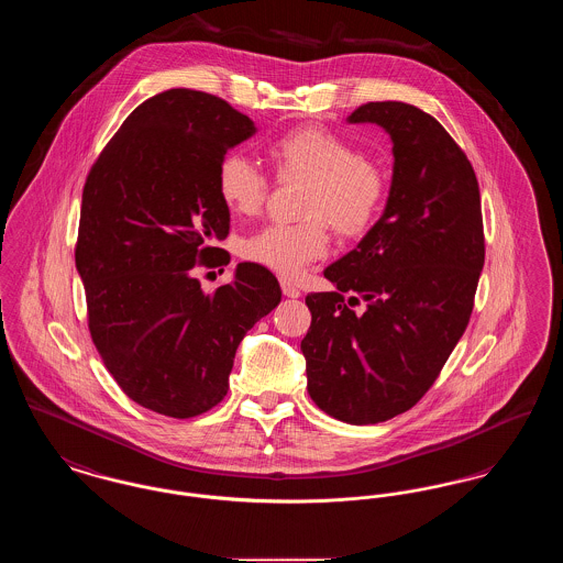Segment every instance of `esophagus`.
Returning <instances> with one entry per match:
<instances>
[{"mask_svg": "<svg viewBox=\"0 0 563 563\" xmlns=\"http://www.w3.org/2000/svg\"><path fill=\"white\" fill-rule=\"evenodd\" d=\"M280 289H283V294L287 295V297H299V289L295 287L291 280H287V278H280Z\"/></svg>", "mask_w": 563, "mask_h": 563, "instance_id": "obj_1", "label": "esophagus"}]
</instances>
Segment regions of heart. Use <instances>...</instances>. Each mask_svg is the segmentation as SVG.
Wrapping results in <instances>:
<instances>
[{"instance_id":"obj_1","label":"heart","mask_w":563,"mask_h":563,"mask_svg":"<svg viewBox=\"0 0 563 563\" xmlns=\"http://www.w3.org/2000/svg\"><path fill=\"white\" fill-rule=\"evenodd\" d=\"M276 179L308 181L303 223H272L241 242V255L262 268L295 278L329 251V225L354 239L365 234L382 209L386 179L374 162L340 134L322 126H297L266 145ZM268 177L242 154L217 166V194L234 213L255 214L266 202Z\"/></svg>"}]
</instances>
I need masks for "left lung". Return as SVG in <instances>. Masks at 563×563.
I'll list each match as a JSON object with an SVG mask.
<instances>
[{"label": "left lung", "mask_w": 563, "mask_h": 563, "mask_svg": "<svg viewBox=\"0 0 563 563\" xmlns=\"http://www.w3.org/2000/svg\"><path fill=\"white\" fill-rule=\"evenodd\" d=\"M349 122L390 134L393 184L374 228L324 269L335 291L306 297L301 352L312 401L361 427L411 409L441 374L473 312L485 239L475 170L432 115L379 101Z\"/></svg>", "instance_id": "1"}]
</instances>
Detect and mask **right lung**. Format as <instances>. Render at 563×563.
Instances as JSON below:
<instances>
[{
  "label": "right lung",
  "mask_w": 563,
  "mask_h": 563,
  "mask_svg": "<svg viewBox=\"0 0 563 563\" xmlns=\"http://www.w3.org/2000/svg\"><path fill=\"white\" fill-rule=\"evenodd\" d=\"M255 131L223 99L170 88L134 109L86 177L76 268L92 342L124 395L168 418L221 402L242 338L280 301L251 262L211 295L194 276L230 264L213 246L230 232L217 166Z\"/></svg>",
  "instance_id": "right-lung-1"
}]
</instances>
